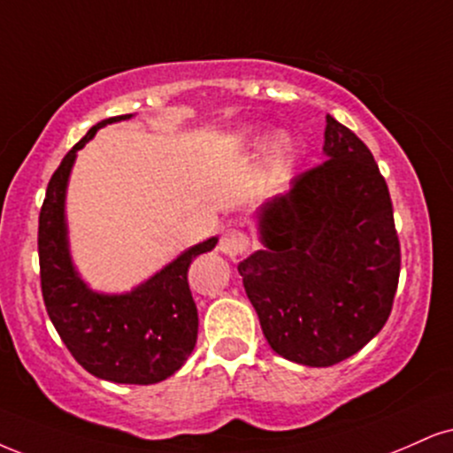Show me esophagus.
I'll use <instances>...</instances> for the list:
<instances>
[{
    "instance_id": "esophagus-1",
    "label": "esophagus",
    "mask_w": 453,
    "mask_h": 453,
    "mask_svg": "<svg viewBox=\"0 0 453 453\" xmlns=\"http://www.w3.org/2000/svg\"><path fill=\"white\" fill-rule=\"evenodd\" d=\"M248 248H250V237L245 235L243 231H239V228H226V231L222 233L220 243H218V250H220L222 254L231 256V258L245 254L248 252Z\"/></svg>"
}]
</instances>
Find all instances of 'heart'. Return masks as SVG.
Instances as JSON below:
<instances>
[{
	"mask_svg": "<svg viewBox=\"0 0 453 453\" xmlns=\"http://www.w3.org/2000/svg\"><path fill=\"white\" fill-rule=\"evenodd\" d=\"M292 150H294V142L288 134H279L275 136V141L271 144V159L273 164L283 167L289 164V157H292Z\"/></svg>",
	"mask_w": 453,
	"mask_h": 453,
	"instance_id": "obj_1",
	"label": "heart"
}]
</instances>
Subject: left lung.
Returning <instances> with one entry per match:
<instances>
[{
    "instance_id": "8db88e82",
    "label": "left lung",
    "mask_w": 453,
    "mask_h": 453,
    "mask_svg": "<svg viewBox=\"0 0 453 453\" xmlns=\"http://www.w3.org/2000/svg\"><path fill=\"white\" fill-rule=\"evenodd\" d=\"M327 159L258 211V250L239 262L243 288L277 355L327 367L387 323L401 271L393 201L370 149L326 117Z\"/></svg>"
}]
</instances>
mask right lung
<instances>
[{
    "label": "right lung",
    "mask_w": 453,
    "mask_h": 453,
    "mask_svg": "<svg viewBox=\"0 0 453 453\" xmlns=\"http://www.w3.org/2000/svg\"><path fill=\"white\" fill-rule=\"evenodd\" d=\"M130 117H109L90 127L50 178L39 211V277L50 321L83 370L117 384H155L180 370L193 353L199 319L187 273L195 256L214 250L218 239L184 250L127 294H98L77 275L65 220L71 167L96 130Z\"/></svg>",
    "instance_id": "obj_1"
}]
</instances>
